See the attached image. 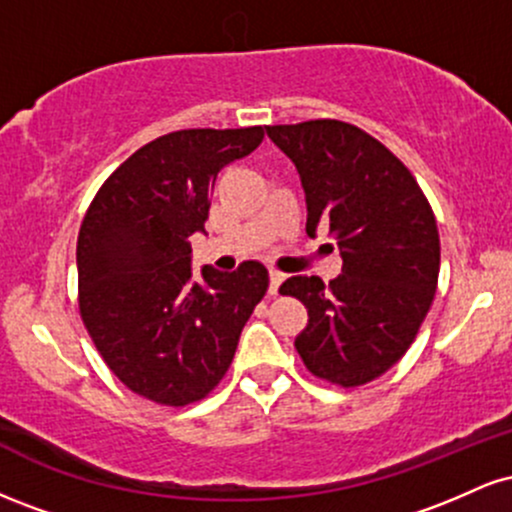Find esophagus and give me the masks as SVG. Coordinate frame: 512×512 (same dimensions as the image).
Returning <instances> with one entry per match:
<instances>
[{"label": "esophagus", "instance_id": "esophagus-1", "mask_svg": "<svg viewBox=\"0 0 512 512\" xmlns=\"http://www.w3.org/2000/svg\"><path fill=\"white\" fill-rule=\"evenodd\" d=\"M286 276L281 274V272H276V269H272V272H269V293H272V296H276V293H279V286H281V281H284Z\"/></svg>", "mask_w": 512, "mask_h": 512}]
</instances>
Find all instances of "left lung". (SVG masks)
Masks as SVG:
<instances>
[{
  "instance_id": "obj_1",
  "label": "left lung",
  "mask_w": 512,
  "mask_h": 512,
  "mask_svg": "<svg viewBox=\"0 0 512 512\" xmlns=\"http://www.w3.org/2000/svg\"><path fill=\"white\" fill-rule=\"evenodd\" d=\"M267 137L301 175L308 236L330 228L344 262L330 286L320 276L281 284L308 308L296 351L327 383L366 385L407 354L436 296V216L409 168L349 122L274 125Z\"/></svg>"
}]
</instances>
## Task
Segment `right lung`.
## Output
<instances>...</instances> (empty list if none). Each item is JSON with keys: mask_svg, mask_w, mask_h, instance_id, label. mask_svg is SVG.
<instances>
[{"mask_svg": "<svg viewBox=\"0 0 512 512\" xmlns=\"http://www.w3.org/2000/svg\"><path fill=\"white\" fill-rule=\"evenodd\" d=\"M262 139V127L163 134L134 151L86 211L76 243L81 320L108 368L151 402L207 397L267 293L255 260L236 272L204 267L199 284L190 245L204 233L219 170Z\"/></svg>", "mask_w": 512, "mask_h": 512, "instance_id": "add662e5", "label": "right lung"}]
</instances>
